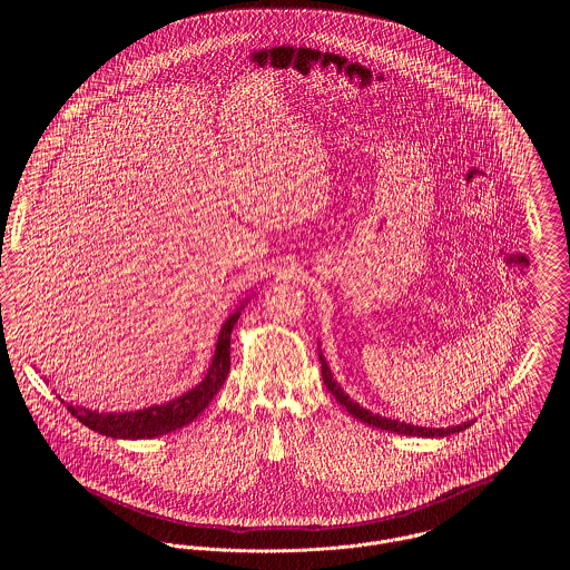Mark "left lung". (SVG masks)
Instances as JSON below:
<instances>
[{
    "label": "left lung",
    "mask_w": 570,
    "mask_h": 570,
    "mask_svg": "<svg viewBox=\"0 0 570 570\" xmlns=\"http://www.w3.org/2000/svg\"><path fill=\"white\" fill-rule=\"evenodd\" d=\"M321 367H323V380H325L326 389L333 393V397L346 407L354 419H358L361 423H367L372 428H379V430H386V432H393V434L402 435H419V438H442V435L460 434L465 428H470L474 421H465L461 425H451V428H419V425H410V423H400L395 419H386V416H380L370 412L367 407L358 406L356 402H353L344 391L342 386L335 382L328 365H326L325 356L321 354Z\"/></svg>",
    "instance_id": "8db88e82"
}]
</instances>
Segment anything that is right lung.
I'll list each match as a JSON object with an SVG mask.
<instances>
[{"mask_svg": "<svg viewBox=\"0 0 570 570\" xmlns=\"http://www.w3.org/2000/svg\"><path fill=\"white\" fill-rule=\"evenodd\" d=\"M242 309L244 305H239L222 325L216 354L203 382L196 384L188 393L179 395L177 400L160 406L142 407L136 412H96V410L66 404L63 400L61 404H66L68 412L85 428L110 438H124V440L158 438L188 425L205 407L209 406V402L214 400V395L222 389L224 380L230 372V333L242 316Z\"/></svg>", "mask_w": 570, "mask_h": 570, "instance_id": "1", "label": "right lung"}]
</instances>
